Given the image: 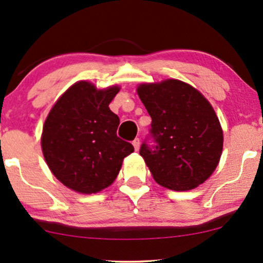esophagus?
Listing matches in <instances>:
<instances>
[{
    "mask_svg": "<svg viewBox=\"0 0 263 263\" xmlns=\"http://www.w3.org/2000/svg\"><path fill=\"white\" fill-rule=\"evenodd\" d=\"M133 145H134L135 151H138L139 147H140V139H139V138L134 139V140H133Z\"/></svg>",
    "mask_w": 263,
    "mask_h": 263,
    "instance_id": "1",
    "label": "esophagus"
}]
</instances>
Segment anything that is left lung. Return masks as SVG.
Wrapping results in <instances>:
<instances>
[{"instance_id":"left-lung-1","label":"left lung","mask_w":263,"mask_h":263,"mask_svg":"<svg viewBox=\"0 0 263 263\" xmlns=\"http://www.w3.org/2000/svg\"><path fill=\"white\" fill-rule=\"evenodd\" d=\"M138 95L152 119L140 155L154 179L176 191L191 190L209 179L223 148V130L210 102L176 79L141 84ZM150 138L155 145L147 144Z\"/></svg>"}]
</instances>
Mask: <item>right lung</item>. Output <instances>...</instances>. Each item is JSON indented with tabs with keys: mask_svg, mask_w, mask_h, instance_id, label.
<instances>
[{
	"mask_svg": "<svg viewBox=\"0 0 263 263\" xmlns=\"http://www.w3.org/2000/svg\"><path fill=\"white\" fill-rule=\"evenodd\" d=\"M118 86L97 90L89 82L72 85L54 103L42 129L41 147L48 168L61 183L82 194L109 186L124 157L134 151L117 137L118 116L108 105Z\"/></svg>",
	"mask_w": 263,
	"mask_h": 263,
	"instance_id": "add662e5",
	"label": "right lung"
}]
</instances>
